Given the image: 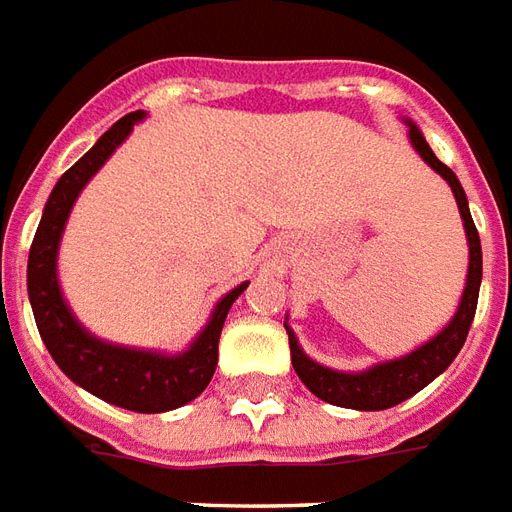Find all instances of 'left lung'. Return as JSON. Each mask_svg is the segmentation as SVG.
Masks as SVG:
<instances>
[{"label":"left lung","mask_w":512,"mask_h":512,"mask_svg":"<svg viewBox=\"0 0 512 512\" xmlns=\"http://www.w3.org/2000/svg\"><path fill=\"white\" fill-rule=\"evenodd\" d=\"M408 137H411L413 148L422 154V159L436 170L438 176H444L452 192H455V201H458L460 217H463V228H466V239H469V275H466V289L460 297V306L455 311V317L449 320L444 331L433 336L430 342L416 347L413 353L386 361V364H375L366 372H336L328 366L311 361L300 344H297L295 333L289 331V350H292V366H295L297 378L306 383V389L311 394H317L320 400L339 405V408H355V411H386L391 405H400L402 400L413 397L416 391H422L427 383L447 369L455 355L460 353V347L469 336L471 320H474V311H477V297H480V281H482V248H480V234L474 228L471 220L469 201H466V192L460 187L458 176L433 154V148L427 146V140L422 132L408 123Z\"/></svg>","instance_id":"obj_1"}]
</instances>
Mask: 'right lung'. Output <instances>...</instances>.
<instances>
[{
  "label": "right lung",
  "instance_id": "right-lung-1",
  "mask_svg": "<svg viewBox=\"0 0 512 512\" xmlns=\"http://www.w3.org/2000/svg\"><path fill=\"white\" fill-rule=\"evenodd\" d=\"M140 118L143 112L123 115L121 121L101 134L96 146L76 165L65 170L60 181L54 184L43 209L41 226L32 239L30 262H27V292H30L35 325L41 331L46 350L52 353L54 364L60 366L76 386L126 411L162 413L187 405L209 386V380L215 375L217 342H220L228 308L248 289V281L231 289L217 303L204 331L179 355H162L101 342L76 322L57 284V248H60L65 220L71 215V206L79 198L82 187L110 159L112 151L121 146Z\"/></svg>",
  "mask_w": 512,
  "mask_h": 512
}]
</instances>
